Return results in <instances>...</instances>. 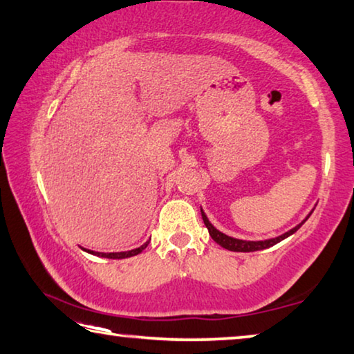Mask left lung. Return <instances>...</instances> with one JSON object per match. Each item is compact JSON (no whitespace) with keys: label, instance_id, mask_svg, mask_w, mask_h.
<instances>
[{"label":"left lung","instance_id":"1","mask_svg":"<svg viewBox=\"0 0 354 354\" xmlns=\"http://www.w3.org/2000/svg\"><path fill=\"white\" fill-rule=\"evenodd\" d=\"M200 211H201V217H203V222H205V225H206V228H207V232H209V234H211V238L214 239L218 245H222L223 249L232 250V252H255V250H263V249L272 248L274 244L280 243V241H283L285 238H288V236H291V234H293V233L298 232V230L302 227V223H304V222L307 221V218L310 217V214H312V211H310V214H308V216L304 218V221H302L301 223H298V225L293 227L291 230H288L287 233L280 234V236L269 238V239H263V241H245V239H238V238L228 236V234L218 232V230L209 222V218L206 217L205 211L201 209V207H200Z\"/></svg>","mask_w":354,"mask_h":354}]
</instances>
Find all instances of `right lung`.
<instances>
[{
    "mask_svg": "<svg viewBox=\"0 0 354 354\" xmlns=\"http://www.w3.org/2000/svg\"><path fill=\"white\" fill-rule=\"evenodd\" d=\"M149 244L145 243L143 245H140V248L137 249H132V250H127V252H110V254H104V252H94V250H89V249H83L85 252H88V254L91 255H97V257H102V258H111V260H121V258H129V257H133V255H138L140 252H143L145 249H147V245Z\"/></svg>",
    "mask_w": 354,
    "mask_h": 354,
    "instance_id": "1",
    "label": "right lung"
}]
</instances>
